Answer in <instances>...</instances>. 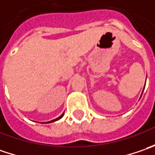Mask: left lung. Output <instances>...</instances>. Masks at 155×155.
I'll return each mask as SVG.
<instances>
[{
  "label": "left lung",
  "mask_w": 155,
  "mask_h": 155,
  "mask_svg": "<svg viewBox=\"0 0 155 155\" xmlns=\"http://www.w3.org/2000/svg\"><path fill=\"white\" fill-rule=\"evenodd\" d=\"M145 84H146V83H145ZM144 88H145V87H144ZM143 91H144V89H143ZM142 93H143V91L141 92V95H142ZM141 95H140V97H141Z\"/></svg>",
  "instance_id": "1"
}]
</instances>
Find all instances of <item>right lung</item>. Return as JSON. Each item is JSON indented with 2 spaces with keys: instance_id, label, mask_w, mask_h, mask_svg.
<instances>
[{
  "instance_id": "obj_1",
  "label": "right lung",
  "mask_w": 155,
  "mask_h": 155,
  "mask_svg": "<svg viewBox=\"0 0 155 155\" xmlns=\"http://www.w3.org/2000/svg\"><path fill=\"white\" fill-rule=\"evenodd\" d=\"M64 113H63L62 115H61V116H58V118H56V119H54V120H52V121H50V122H47V123H50V122H56V121H58V120H59V119H61V118H62V117H63V116H64Z\"/></svg>"
}]
</instances>
